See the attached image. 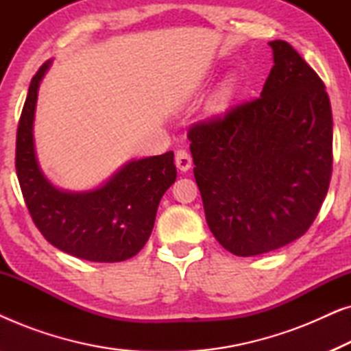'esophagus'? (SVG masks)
I'll list each match as a JSON object with an SVG mask.
<instances>
[{
	"mask_svg": "<svg viewBox=\"0 0 351 351\" xmlns=\"http://www.w3.org/2000/svg\"><path fill=\"white\" fill-rule=\"evenodd\" d=\"M191 156L186 150H177L176 152V166L179 167V171L186 172L191 167Z\"/></svg>",
	"mask_w": 351,
	"mask_h": 351,
	"instance_id": "esophagus-1",
	"label": "esophagus"
}]
</instances>
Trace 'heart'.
<instances>
[{
	"label": "heart",
	"instance_id": "1",
	"mask_svg": "<svg viewBox=\"0 0 351 351\" xmlns=\"http://www.w3.org/2000/svg\"><path fill=\"white\" fill-rule=\"evenodd\" d=\"M234 90H237V80H234L233 76H230V78L225 80L223 83L215 89L213 97L209 99L208 112L210 114L223 113L225 110L230 107V104H232Z\"/></svg>",
	"mask_w": 351,
	"mask_h": 351
}]
</instances>
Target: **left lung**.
<instances>
[{"instance_id":"1","label":"left lung","mask_w":351,"mask_h":351,"mask_svg":"<svg viewBox=\"0 0 351 351\" xmlns=\"http://www.w3.org/2000/svg\"><path fill=\"white\" fill-rule=\"evenodd\" d=\"M261 97L190 128L206 222L234 256L300 238L319 213L332 172V112L326 86L289 43H268Z\"/></svg>"}]
</instances>
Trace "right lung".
Here are the masks:
<instances>
[{
	"label": "right lung",
	"instance_id": "1",
	"mask_svg": "<svg viewBox=\"0 0 351 351\" xmlns=\"http://www.w3.org/2000/svg\"><path fill=\"white\" fill-rule=\"evenodd\" d=\"M51 64L33 76L17 128L16 171L23 199L52 246L90 262L128 261L145 246L158 204L176 182L174 153L129 161L94 190L57 189L41 171L33 138L38 89Z\"/></svg>",
	"mask_w": 351,
	"mask_h": 351
}]
</instances>
